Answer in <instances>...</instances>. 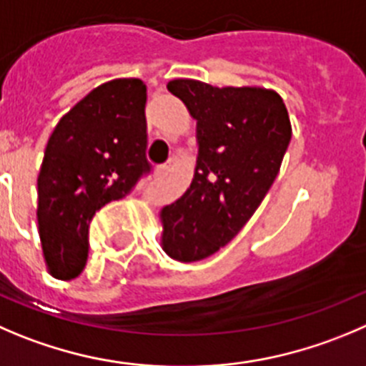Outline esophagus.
<instances>
[{
	"label": "esophagus",
	"mask_w": 366,
	"mask_h": 366,
	"mask_svg": "<svg viewBox=\"0 0 366 366\" xmlns=\"http://www.w3.org/2000/svg\"><path fill=\"white\" fill-rule=\"evenodd\" d=\"M170 165H172V159H170L169 163H163V165H159L158 169H156V176H165V174L170 170Z\"/></svg>",
	"instance_id": "1"
}]
</instances>
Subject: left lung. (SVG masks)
I'll return each instance as SVG.
<instances>
[{"instance_id":"obj_1","label":"left lung","mask_w":366,"mask_h":366,"mask_svg":"<svg viewBox=\"0 0 366 366\" xmlns=\"http://www.w3.org/2000/svg\"><path fill=\"white\" fill-rule=\"evenodd\" d=\"M197 120L192 185L162 210V244L179 262H197L228 244L252 219L280 170L291 122L280 95L262 88L167 84Z\"/></svg>"}]
</instances>
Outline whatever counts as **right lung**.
Returning <instances> with one entry per match:
<instances>
[{"label": "right lung", "mask_w": 366, "mask_h": 366, "mask_svg": "<svg viewBox=\"0 0 366 366\" xmlns=\"http://www.w3.org/2000/svg\"><path fill=\"white\" fill-rule=\"evenodd\" d=\"M147 88L117 79L93 89L55 125L37 177V222L51 274L75 278L88 262L93 217L151 172Z\"/></svg>", "instance_id": "add662e5"}]
</instances>
